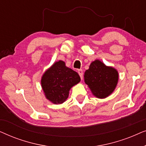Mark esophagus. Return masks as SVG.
I'll use <instances>...</instances> for the list:
<instances>
[{
    "label": "esophagus",
    "instance_id": "esophagus-1",
    "mask_svg": "<svg viewBox=\"0 0 146 146\" xmlns=\"http://www.w3.org/2000/svg\"><path fill=\"white\" fill-rule=\"evenodd\" d=\"M78 72L80 76L81 79H82V77H83V70L82 69H79L78 70Z\"/></svg>",
    "mask_w": 146,
    "mask_h": 146
}]
</instances>
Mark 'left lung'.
Instances as JSON below:
<instances>
[{"mask_svg":"<svg viewBox=\"0 0 146 146\" xmlns=\"http://www.w3.org/2000/svg\"><path fill=\"white\" fill-rule=\"evenodd\" d=\"M118 80L116 70L108 67L100 60H95L85 72L84 81L93 94L104 98L113 92Z\"/></svg>","mask_w":146,"mask_h":146,"instance_id":"left-lung-1","label":"left lung"}]
</instances>
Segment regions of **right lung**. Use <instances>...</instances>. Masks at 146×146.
<instances>
[{
    "instance_id": "1",
    "label": "right lung",
    "mask_w": 146,
    "mask_h": 146,
    "mask_svg": "<svg viewBox=\"0 0 146 146\" xmlns=\"http://www.w3.org/2000/svg\"><path fill=\"white\" fill-rule=\"evenodd\" d=\"M80 81L78 74L60 60L44 74L41 84L48 100L54 104H62L68 97L70 89Z\"/></svg>"
}]
</instances>
